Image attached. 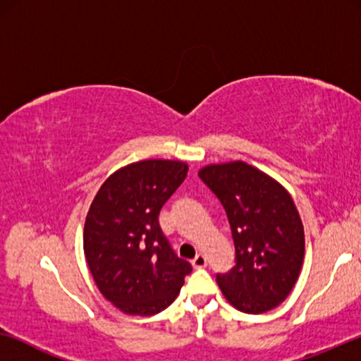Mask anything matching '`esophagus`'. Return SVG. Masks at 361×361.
Instances as JSON below:
<instances>
[{
  "mask_svg": "<svg viewBox=\"0 0 361 361\" xmlns=\"http://www.w3.org/2000/svg\"><path fill=\"white\" fill-rule=\"evenodd\" d=\"M192 266H194V268H205V266H207L205 255H202V253L197 255L195 258L192 259Z\"/></svg>",
  "mask_w": 361,
  "mask_h": 361,
  "instance_id": "obj_1",
  "label": "esophagus"
}]
</instances>
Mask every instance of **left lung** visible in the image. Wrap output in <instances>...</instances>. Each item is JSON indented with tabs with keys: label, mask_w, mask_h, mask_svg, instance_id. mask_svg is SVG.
I'll list each match as a JSON object with an SVG mask.
<instances>
[{
	"label": "left lung",
	"mask_w": 361,
	"mask_h": 361,
	"mask_svg": "<svg viewBox=\"0 0 361 361\" xmlns=\"http://www.w3.org/2000/svg\"><path fill=\"white\" fill-rule=\"evenodd\" d=\"M199 177L228 216L236 264L216 274L225 299L246 314L278 307L293 290L304 261V225L278 180L243 161L209 164Z\"/></svg>",
	"instance_id": "obj_1"
}]
</instances>
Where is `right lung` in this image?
Masks as SVG:
<instances>
[{"instance_id":"1","label":"right lung","mask_w":361,"mask_h":361,"mask_svg":"<svg viewBox=\"0 0 361 361\" xmlns=\"http://www.w3.org/2000/svg\"><path fill=\"white\" fill-rule=\"evenodd\" d=\"M184 161L145 159L113 172L85 219L83 251L103 298L128 315H154L174 302L192 271L159 226V212L184 182Z\"/></svg>"}]
</instances>
